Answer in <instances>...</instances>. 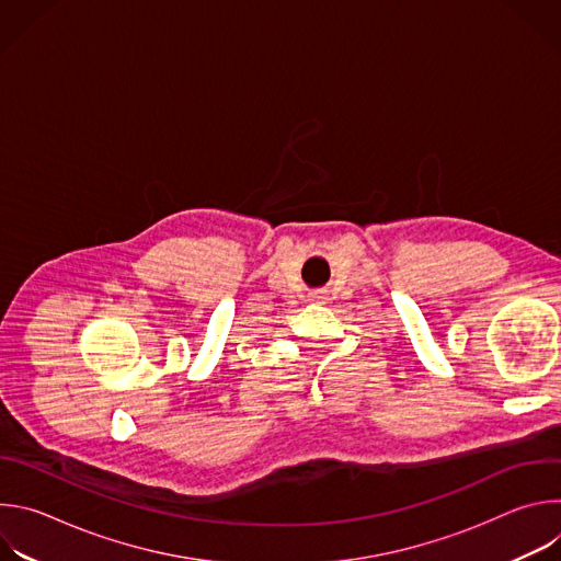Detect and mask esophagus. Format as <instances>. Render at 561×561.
<instances>
[{"mask_svg":"<svg viewBox=\"0 0 561 561\" xmlns=\"http://www.w3.org/2000/svg\"><path fill=\"white\" fill-rule=\"evenodd\" d=\"M310 301H314V304H327L329 297H327V293H312V295H310Z\"/></svg>","mask_w":561,"mask_h":561,"instance_id":"obj_1","label":"esophagus"}]
</instances>
